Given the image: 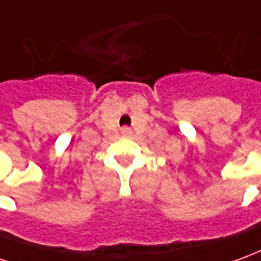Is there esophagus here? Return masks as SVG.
Here are the masks:
<instances>
[{"instance_id":"obj_1","label":"esophagus","mask_w":261,"mask_h":261,"mask_svg":"<svg viewBox=\"0 0 261 261\" xmlns=\"http://www.w3.org/2000/svg\"><path fill=\"white\" fill-rule=\"evenodd\" d=\"M123 132L129 133V132H130V129H129V128H123Z\"/></svg>"}]
</instances>
